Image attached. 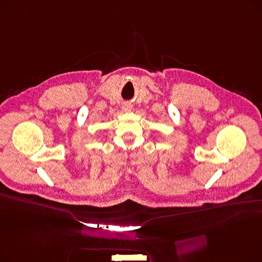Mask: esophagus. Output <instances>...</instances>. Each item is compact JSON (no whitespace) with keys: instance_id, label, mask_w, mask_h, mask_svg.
I'll return each mask as SVG.
<instances>
[{"instance_id":"1","label":"esophagus","mask_w":262,"mask_h":262,"mask_svg":"<svg viewBox=\"0 0 262 262\" xmlns=\"http://www.w3.org/2000/svg\"><path fill=\"white\" fill-rule=\"evenodd\" d=\"M122 109L124 110V112H130L132 110V105L130 104H124L123 106H122Z\"/></svg>"}]
</instances>
